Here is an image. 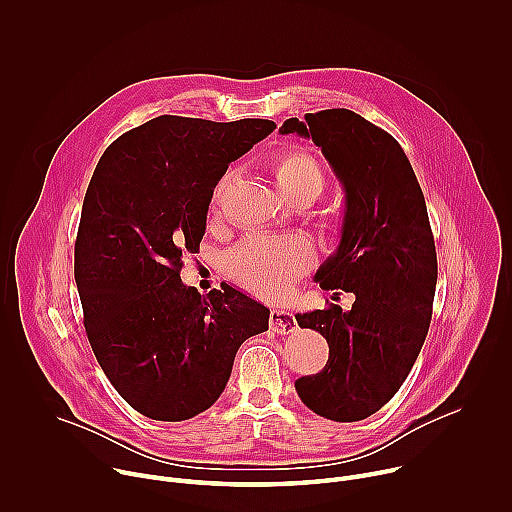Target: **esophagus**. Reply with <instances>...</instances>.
<instances>
[{
    "instance_id": "esophagus-1",
    "label": "esophagus",
    "mask_w": 512,
    "mask_h": 512,
    "mask_svg": "<svg viewBox=\"0 0 512 512\" xmlns=\"http://www.w3.org/2000/svg\"><path fill=\"white\" fill-rule=\"evenodd\" d=\"M269 328L277 334H291L298 328V322H296V316L287 310H271Z\"/></svg>"
}]
</instances>
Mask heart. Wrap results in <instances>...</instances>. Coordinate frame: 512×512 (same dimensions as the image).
Returning <instances> with one entry per match:
<instances>
[{
  "instance_id": "heart-1",
  "label": "heart",
  "mask_w": 512,
  "mask_h": 512,
  "mask_svg": "<svg viewBox=\"0 0 512 512\" xmlns=\"http://www.w3.org/2000/svg\"><path fill=\"white\" fill-rule=\"evenodd\" d=\"M273 172L285 194L304 188H316L320 194L324 186V170L318 158L302 145L279 152L273 160ZM231 180L233 170H227L212 186L210 216L221 210ZM316 259V245L306 235H251L229 251L227 269L253 294L277 298L298 277L308 273Z\"/></svg>"
}]
</instances>
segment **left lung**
<instances>
[{
    "mask_svg": "<svg viewBox=\"0 0 512 512\" xmlns=\"http://www.w3.org/2000/svg\"><path fill=\"white\" fill-rule=\"evenodd\" d=\"M279 133L312 137L344 186L342 239L316 281L356 298L348 312L296 316L330 346L326 367L296 391L326 419H367L399 391L429 330L437 257L425 198L399 141L354 111L291 117Z\"/></svg>",
    "mask_w": 512,
    "mask_h": 512,
    "instance_id": "1",
    "label": "left lung"
}]
</instances>
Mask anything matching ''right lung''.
<instances>
[{"label": "right lung", "mask_w": 512, "mask_h": 512, "mask_svg": "<svg viewBox=\"0 0 512 512\" xmlns=\"http://www.w3.org/2000/svg\"><path fill=\"white\" fill-rule=\"evenodd\" d=\"M273 129L160 115L117 137L95 168L75 243L83 322L103 373L145 417L208 409L239 346L269 328V310L239 289L200 296L180 271L200 247L212 186Z\"/></svg>", "instance_id": "1"}]
</instances>
